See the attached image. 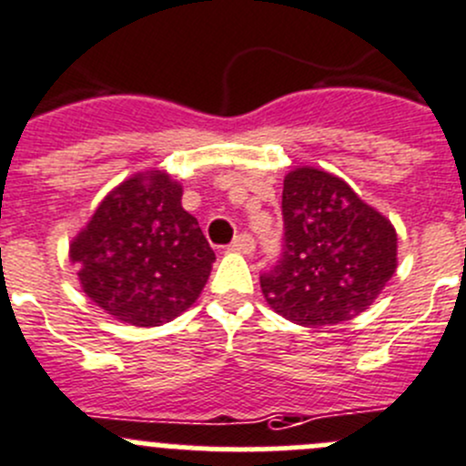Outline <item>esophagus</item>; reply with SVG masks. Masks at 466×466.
<instances>
[{
	"label": "esophagus",
	"mask_w": 466,
	"mask_h": 466,
	"mask_svg": "<svg viewBox=\"0 0 466 466\" xmlns=\"http://www.w3.org/2000/svg\"><path fill=\"white\" fill-rule=\"evenodd\" d=\"M229 250L238 252V255H250L255 250V241H252L250 234H238L232 241V246H229Z\"/></svg>",
	"instance_id": "obj_1"
}]
</instances>
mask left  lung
Segmentation results:
<instances>
[{"mask_svg":"<svg viewBox=\"0 0 466 466\" xmlns=\"http://www.w3.org/2000/svg\"><path fill=\"white\" fill-rule=\"evenodd\" d=\"M284 257L261 278L273 311L302 328L353 320L399 268V234L341 177L314 166L284 175Z\"/></svg>","mask_w":466,"mask_h":466,"instance_id":"8db88e82","label":"left lung"}]
</instances>
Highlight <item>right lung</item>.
<instances>
[{
    "mask_svg": "<svg viewBox=\"0 0 466 466\" xmlns=\"http://www.w3.org/2000/svg\"><path fill=\"white\" fill-rule=\"evenodd\" d=\"M182 196L166 170L134 173L72 237L67 257L81 291L111 319L157 328L200 298L216 255Z\"/></svg>",
    "mask_w": 466,
    "mask_h": 466,
    "instance_id": "right-lung-1",
    "label": "right lung"
}]
</instances>
